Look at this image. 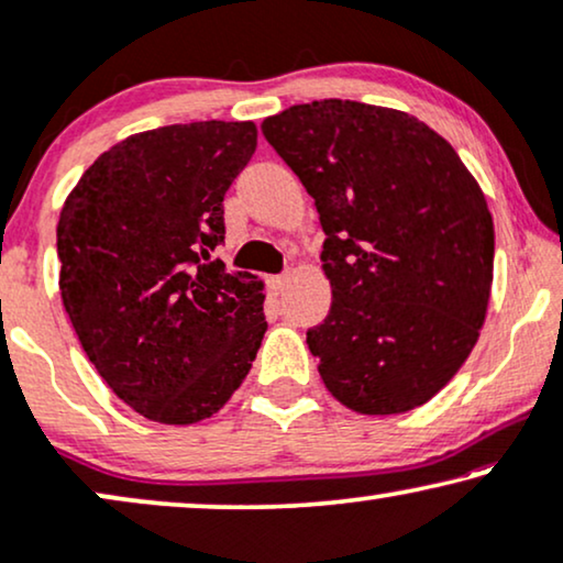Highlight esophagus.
<instances>
[{"mask_svg": "<svg viewBox=\"0 0 563 563\" xmlns=\"http://www.w3.org/2000/svg\"><path fill=\"white\" fill-rule=\"evenodd\" d=\"M286 286H288V275H275V277H269V290H273L275 296H280L283 290H286Z\"/></svg>", "mask_w": 563, "mask_h": 563, "instance_id": "obj_1", "label": "esophagus"}]
</instances>
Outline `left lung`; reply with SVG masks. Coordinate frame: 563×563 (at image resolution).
Wrapping results in <instances>:
<instances>
[{
	"label": "left lung",
	"mask_w": 563,
	"mask_h": 563,
	"mask_svg": "<svg viewBox=\"0 0 563 563\" xmlns=\"http://www.w3.org/2000/svg\"><path fill=\"white\" fill-rule=\"evenodd\" d=\"M262 133L317 203L332 286L306 332L327 391L357 415H401L448 386L478 340L494 221L461 156L404 110L319 100Z\"/></svg>",
	"instance_id": "left-lung-1"
}]
</instances>
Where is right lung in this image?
<instances>
[{
	"label": "right lung",
	"mask_w": 563,
	"mask_h": 563,
	"mask_svg": "<svg viewBox=\"0 0 563 563\" xmlns=\"http://www.w3.org/2000/svg\"><path fill=\"white\" fill-rule=\"evenodd\" d=\"M254 148L252 120L133 133L64 200V309L104 384L152 422L213 417L267 332L260 277L203 262L223 242V195Z\"/></svg>",
	"instance_id": "1"
}]
</instances>
